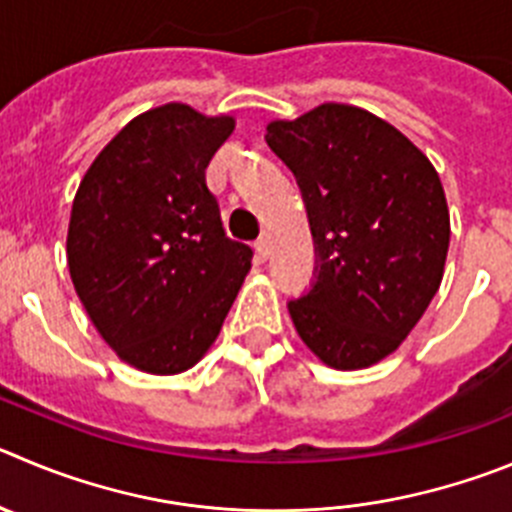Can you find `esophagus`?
Returning a JSON list of instances; mask_svg holds the SVG:
<instances>
[{
    "label": "esophagus",
    "mask_w": 512,
    "mask_h": 512,
    "mask_svg": "<svg viewBox=\"0 0 512 512\" xmlns=\"http://www.w3.org/2000/svg\"><path fill=\"white\" fill-rule=\"evenodd\" d=\"M255 250H257V255L262 257V260H267V257H270V250H272V240H270V234H262L260 240L255 242Z\"/></svg>",
    "instance_id": "obj_1"
}]
</instances>
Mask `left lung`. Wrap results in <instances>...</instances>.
<instances>
[{
    "instance_id": "left-lung-1",
    "label": "left lung",
    "mask_w": 512,
    "mask_h": 512,
    "mask_svg": "<svg viewBox=\"0 0 512 512\" xmlns=\"http://www.w3.org/2000/svg\"><path fill=\"white\" fill-rule=\"evenodd\" d=\"M265 138L298 181L315 245V280L288 300L295 331L323 364L366 369L399 348L442 283V181L404 133L353 105L272 121Z\"/></svg>"
}]
</instances>
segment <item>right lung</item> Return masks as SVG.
Wrapping results in <instances>:
<instances>
[{
    "label": "right lung",
    "mask_w": 512,
    "mask_h": 512,
    "mask_svg": "<svg viewBox=\"0 0 512 512\" xmlns=\"http://www.w3.org/2000/svg\"><path fill=\"white\" fill-rule=\"evenodd\" d=\"M234 131L169 103L133 118L75 194L68 267L105 343L146 374H181L207 353L252 250L229 240L207 166Z\"/></svg>",
    "instance_id": "right-lung-1"
}]
</instances>
